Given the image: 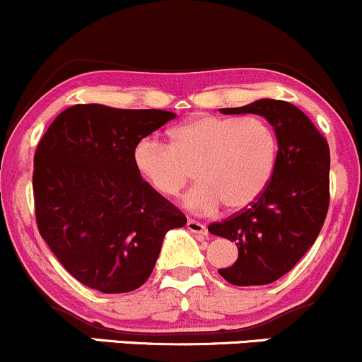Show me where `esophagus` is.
Returning <instances> with one entry per match:
<instances>
[{
    "label": "esophagus",
    "instance_id": "esophagus-1",
    "mask_svg": "<svg viewBox=\"0 0 362 362\" xmlns=\"http://www.w3.org/2000/svg\"><path fill=\"white\" fill-rule=\"evenodd\" d=\"M186 228H188V231L195 233V235H207V228H205V224L198 223V221L188 219V223H186Z\"/></svg>",
    "mask_w": 362,
    "mask_h": 362
}]
</instances>
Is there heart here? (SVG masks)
Segmentation results:
<instances>
[{
  "mask_svg": "<svg viewBox=\"0 0 362 362\" xmlns=\"http://www.w3.org/2000/svg\"><path fill=\"white\" fill-rule=\"evenodd\" d=\"M170 143L145 136L133 148V164L160 197H176L193 176L185 205L214 212L221 204L240 211L262 195L278 160V138L257 115H200L169 133Z\"/></svg>",
  "mask_w": 362,
  "mask_h": 362,
  "instance_id": "b5f03b06",
  "label": "heart"
}]
</instances>
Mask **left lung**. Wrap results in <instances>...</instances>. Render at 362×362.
Returning a JSON list of instances; mask_svg holds the SVG:
<instances>
[{"label": "left lung", "instance_id": "8db88e82", "mask_svg": "<svg viewBox=\"0 0 362 362\" xmlns=\"http://www.w3.org/2000/svg\"><path fill=\"white\" fill-rule=\"evenodd\" d=\"M221 112L262 115L278 138V160L262 195L245 211L209 226L212 235L238 247V259L219 274L231 285H267L304 257L325 224L329 205L328 141L304 112L283 100L262 98Z\"/></svg>", "mask_w": 362, "mask_h": 362}]
</instances>
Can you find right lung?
<instances>
[{"instance_id": "1", "label": "right lung", "mask_w": 362, "mask_h": 362, "mask_svg": "<svg viewBox=\"0 0 362 362\" xmlns=\"http://www.w3.org/2000/svg\"><path fill=\"white\" fill-rule=\"evenodd\" d=\"M176 114L74 105L53 120L34 155L41 236L77 281L103 293L148 279L169 229L186 216L143 181L133 148Z\"/></svg>"}]
</instances>
